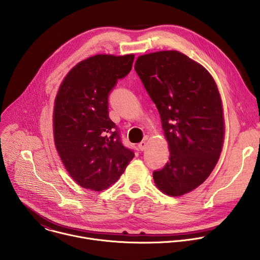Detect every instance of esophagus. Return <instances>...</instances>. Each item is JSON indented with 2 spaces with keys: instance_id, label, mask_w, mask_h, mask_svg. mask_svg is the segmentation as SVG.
<instances>
[{
  "instance_id": "1",
  "label": "esophagus",
  "mask_w": 260,
  "mask_h": 260,
  "mask_svg": "<svg viewBox=\"0 0 260 260\" xmlns=\"http://www.w3.org/2000/svg\"><path fill=\"white\" fill-rule=\"evenodd\" d=\"M147 142L146 141H142V142H140L139 144H138V146H139V148H140V149L142 150V151H144L145 149H146V148H147Z\"/></svg>"
}]
</instances>
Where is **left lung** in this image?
Masks as SVG:
<instances>
[{"label":"left lung","instance_id":"1","mask_svg":"<svg viewBox=\"0 0 260 260\" xmlns=\"http://www.w3.org/2000/svg\"><path fill=\"white\" fill-rule=\"evenodd\" d=\"M135 70L159 112L170 160L153 172L170 197L198 188L217 165L225 136L223 105L209 71L177 50L140 55Z\"/></svg>","mask_w":260,"mask_h":260}]
</instances>
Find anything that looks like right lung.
<instances>
[{
  "label": "right lung",
  "mask_w": 260,
  "mask_h": 260,
  "mask_svg": "<svg viewBox=\"0 0 260 260\" xmlns=\"http://www.w3.org/2000/svg\"><path fill=\"white\" fill-rule=\"evenodd\" d=\"M135 54H96L73 67L53 107V139L64 169L81 187L109 188L135 153L125 148L109 118L108 96L132 70Z\"/></svg>",
  "instance_id": "right-lung-1"
}]
</instances>
